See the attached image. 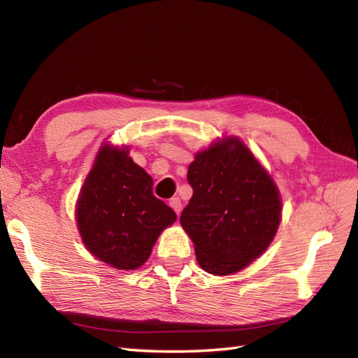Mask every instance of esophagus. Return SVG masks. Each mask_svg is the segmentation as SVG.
Segmentation results:
<instances>
[{
  "mask_svg": "<svg viewBox=\"0 0 358 358\" xmlns=\"http://www.w3.org/2000/svg\"><path fill=\"white\" fill-rule=\"evenodd\" d=\"M169 206L175 210V214L180 215V212H181V201H180V199H177V196H175V199H171L169 200Z\"/></svg>",
  "mask_w": 358,
  "mask_h": 358,
  "instance_id": "obj_1",
  "label": "esophagus"
}]
</instances>
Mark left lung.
<instances>
[{"mask_svg":"<svg viewBox=\"0 0 358 358\" xmlns=\"http://www.w3.org/2000/svg\"><path fill=\"white\" fill-rule=\"evenodd\" d=\"M187 181L194 194L180 223L204 271L231 275L269 248L281 220L280 191L238 136L196 152Z\"/></svg>","mask_w":358,"mask_h":358,"instance_id":"left-lung-1","label":"left lung"}]
</instances>
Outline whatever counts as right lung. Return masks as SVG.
Segmentation results:
<instances>
[{
	"label": "right lung",
	"instance_id": "right-lung-1",
	"mask_svg": "<svg viewBox=\"0 0 358 358\" xmlns=\"http://www.w3.org/2000/svg\"><path fill=\"white\" fill-rule=\"evenodd\" d=\"M150 175L129 157V148L104 143L96 152L75 206L86 249L121 271L148 262L157 238L177 215L152 194Z\"/></svg>",
	"mask_w": 358,
	"mask_h": 358
}]
</instances>
